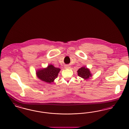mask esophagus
Wrapping results in <instances>:
<instances>
[{"label":"esophagus","instance_id":"obj_1","mask_svg":"<svg viewBox=\"0 0 129 129\" xmlns=\"http://www.w3.org/2000/svg\"><path fill=\"white\" fill-rule=\"evenodd\" d=\"M65 68H66V69H70V67L69 66H66L65 67Z\"/></svg>","mask_w":129,"mask_h":129}]
</instances>
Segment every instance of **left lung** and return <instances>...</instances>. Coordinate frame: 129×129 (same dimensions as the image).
<instances>
[{
  "label": "left lung",
  "instance_id": "8db88e82",
  "mask_svg": "<svg viewBox=\"0 0 129 129\" xmlns=\"http://www.w3.org/2000/svg\"><path fill=\"white\" fill-rule=\"evenodd\" d=\"M78 75L84 80L88 79L90 77H91L92 74H91L90 69L85 67H82L80 68L77 71Z\"/></svg>",
  "mask_w": 129,
  "mask_h": 129
}]
</instances>
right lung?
Masks as SVG:
<instances>
[{"mask_svg":"<svg viewBox=\"0 0 129 129\" xmlns=\"http://www.w3.org/2000/svg\"><path fill=\"white\" fill-rule=\"evenodd\" d=\"M61 69L55 68L52 64H49L46 68L39 69L36 71L37 77L41 81L51 83L58 77Z\"/></svg>","mask_w":129,"mask_h":129,"instance_id":"1","label":"right lung"}]
</instances>
